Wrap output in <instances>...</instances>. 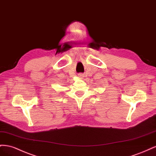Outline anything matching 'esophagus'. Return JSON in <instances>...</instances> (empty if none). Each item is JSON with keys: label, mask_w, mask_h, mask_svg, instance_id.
Masks as SVG:
<instances>
[{"label": "esophagus", "mask_w": 156, "mask_h": 156, "mask_svg": "<svg viewBox=\"0 0 156 156\" xmlns=\"http://www.w3.org/2000/svg\"><path fill=\"white\" fill-rule=\"evenodd\" d=\"M78 75H79V77H84V75L82 74V73H79Z\"/></svg>", "instance_id": "obj_1"}]
</instances>
